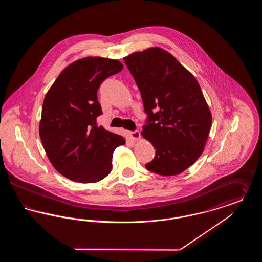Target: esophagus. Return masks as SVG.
Here are the masks:
<instances>
[{"instance_id": "esophagus-1", "label": "esophagus", "mask_w": 262, "mask_h": 262, "mask_svg": "<svg viewBox=\"0 0 262 262\" xmlns=\"http://www.w3.org/2000/svg\"><path fill=\"white\" fill-rule=\"evenodd\" d=\"M129 136H130V137H132L133 139L137 140V139L140 138V133H139L138 130H134V132H130V133H129Z\"/></svg>"}]
</instances>
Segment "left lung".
I'll use <instances>...</instances> for the list:
<instances>
[{
	"mask_svg": "<svg viewBox=\"0 0 262 262\" xmlns=\"http://www.w3.org/2000/svg\"><path fill=\"white\" fill-rule=\"evenodd\" d=\"M124 61L147 115L141 135L156 149L146 169L161 176L181 174L200 158L211 126L198 80L161 48L133 53Z\"/></svg>",
	"mask_w": 262,
	"mask_h": 262,
	"instance_id": "obj_1",
	"label": "left lung"
}]
</instances>
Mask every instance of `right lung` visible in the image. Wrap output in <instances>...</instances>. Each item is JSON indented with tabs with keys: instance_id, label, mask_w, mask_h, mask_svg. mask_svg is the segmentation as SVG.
<instances>
[{
	"instance_id": "obj_1",
	"label": "right lung",
	"mask_w": 262,
	"mask_h": 262,
	"mask_svg": "<svg viewBox=\"0 0 262 262\" xmlns=\"http://www.w3.org/2000/svg\"><path fill=\"white\" fill-rule=\"evenodd\" d=\"M117 60L88 57L67 67L48 90L39 135L54 168L77 183H96L110 174L114 150L125 138L98 126L97 91L123 70Z\"/></svg>"
}]
</instances>
